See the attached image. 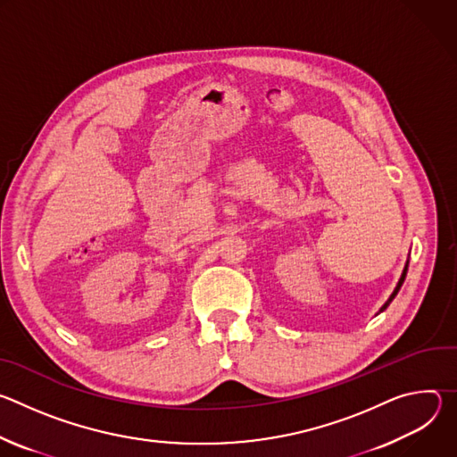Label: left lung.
Returning <instances> with one entry per match:
<instances>
[{
	"instance_id": "1",
	"label": "left lung",
	"mask_w": 457,
	"mask_h": 457,
	"mask_svg": "<svg viewBox=\"0 0 457 457\" xmlns=\"http://www.w3.org/2000/svg\"><path fill=\"white\" fill-rule=\"evenodd\" d=\"M407 270H409V262H407V266H405V270H403V273H402V278H400V282H398V286H396V289H395V293L393 295H390V298L385 302V305L381 307V311H385L386 307H388V303L390 302H393L395 300V296L398 295V291H400V287H402V284H403V280H405V277H407Z\"/></svg>"
}]
</instances>
